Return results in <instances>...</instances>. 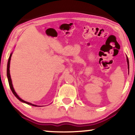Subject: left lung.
Wrapping results in <instances>:
<instances>
[{
	"mask_svg": "<svg viewBox=\"0 0 135 135\" xmlns=\"http://www.w3.org/2000/svg\"><path fill=\"white\" fill-rule=\"evenodd\" d=\"M127 64H128V74H129V61L128 59V57L127 56Z\"/></svg>",
	"mask_w": 135,
	"mask_h": 135,
	"instance_id": "obj_1",
	"label": "left lung"
}]
</instances>
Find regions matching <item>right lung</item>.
<instances>
[{
  "mask_svg": "<svg viewBox=\"0 0 135 135\" xmlns=\"http://www.w3.org/2000/svg\"><path fill=\"white\" fill-rule=\"evenodd\" d=\"M12 52L10 53V56H9V58H8V63H7V78H8V81L9 85H10V89H11V90H12V93H13V95L16 97V98L19 99V100H20V101H21V102L25 103H26V104H27L31 105V106H37V105H36V104H32V103H29V102H27V101H24L23 99H22L21 98H20L19 96H18V95H17V93H16V91H15L14 88H13V84H12V79H11V77H10V60H11V57H12Z\"/></svg>",
  "mask_w": 135,
  "mask_h": 135,
  "instance_id": "1",
  "label": "right lung"
}]
</instances>
